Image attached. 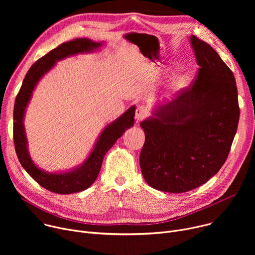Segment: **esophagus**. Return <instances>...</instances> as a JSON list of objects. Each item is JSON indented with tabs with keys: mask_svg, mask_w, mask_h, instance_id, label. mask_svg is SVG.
Masks as SVG:
<instances>
[{
	"mask_svg": "<svg viewBox=\"0 0 255 255\" xmlns=\"http://www.w3.org/2000/svg\"><path fill=\"white\" fill-rule=\"evenodd\" d=\"M148 116V111L147 109L145 108L144 106H138L136 109V112H135V119L136 121H141L143 119H145Z\"/></svg>",
	"mask_w": 255,
	"mask_h": 255,
	"instance_id": "34e87169",
	"label": "esophagus"
}]
</instances>
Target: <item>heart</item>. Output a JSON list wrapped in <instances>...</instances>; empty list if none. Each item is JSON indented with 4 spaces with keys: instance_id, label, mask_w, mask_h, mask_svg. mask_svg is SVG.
Returning a JSON list of instances; mask_svg holds the SVG:
<instances>
[{
    "instance_id": "b5f03b06",
    "label": "heart",
    "mask_w": 255,
    "mask_h": 255,
    "mask_svg": "<svg viewBox=\"0 0 255 255\" xmlns=\"http://www.w3.org/2000/svg\"><path fill=\"white\" fill-rule=\"evenodd\" d=\"M187 84V78L185 76H181L179 77L175 82H174V88L175 89H180V88H184Z\"/></svg>"
}]
</instances>
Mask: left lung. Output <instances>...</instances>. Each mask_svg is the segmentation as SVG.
Segmentation results:
<instances>
[{"label":"left lung","mask_w":255,"mask_h":255,"mask_svg":"<svg viewBox=\"0 0 255 255\" xmlns=\"http://www.w3.org/2000/svg\"><path fill=\"white\" fill-rule=\"evenodd\" d=\"M191 43L200 66L195 81L140 123L145 133L139 157L143 177L166 193L194 190L219 171L239 122L232 70L197 36Z\"/></svg>","instance_id":"obj_1"}]
</instances>
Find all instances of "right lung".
Returning a JSON list of instances; mask_svg holds the SVG:
<instances>
[{
  "instance_id": "obj_1",
  "label": "right lung",
  "mask_w": 255,
  "mask_h": 255,
  "mask_svg": "<svg viewBox=\"0 0 255 255\" xmlns=\"http://www.w3.org/2000/svg\"><path fill=\"white\" fill-rule=\"evenodd\" d=\"M101 45L102 43L94 42L88 38H77L60 44L39 58L29 68L16 97L14 106L13 136L18 159L24 169L34 180L37 181L44 189L55 194L67 195L79 193L91 187L100 172L105 154L113 146L117 139L123 135L125 130L134 124L135 106H132L121 117L104 129L92 153L89 155L87 160L75 170L65 173H47L38 168L31 160L27 149V139L23 125V118L25 109L30 101L36 84L57 60L80 52L93 51Z\"/></svg>"
}]
</instances>
